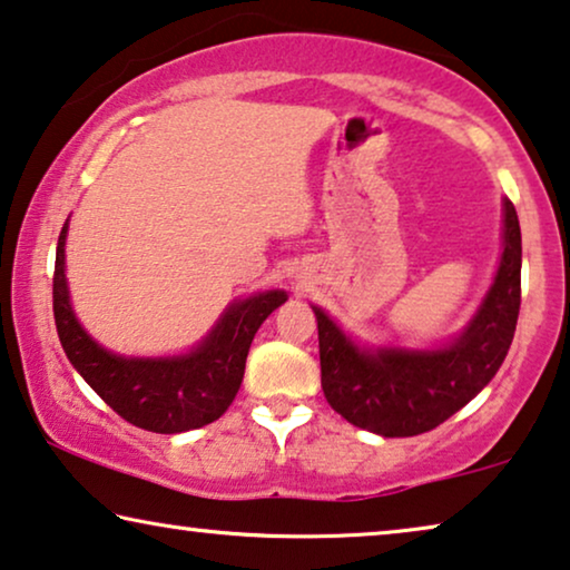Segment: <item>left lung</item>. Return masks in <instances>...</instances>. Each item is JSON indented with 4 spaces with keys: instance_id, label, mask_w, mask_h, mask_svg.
<instances>
[{
    "instance_id": "obj_1",
    "label": "left lung",
    "mask_w": 570,
    "mask_h": 570,
    "mask_svg": "<svg viewBox=\"0 0 570 570\" xmlns=\"http://www.w3.org/2000/svg\"><path fill=\"white\" fill-rule=\"evenodd\" d=\"M521 306V230L505 199V246L495 283L478 316L454 345L433 353H361L324 311L318 357L326 402L363 431L404 439L439 428L490 384L509 353Z\"/></svg>"
}]
</instances>
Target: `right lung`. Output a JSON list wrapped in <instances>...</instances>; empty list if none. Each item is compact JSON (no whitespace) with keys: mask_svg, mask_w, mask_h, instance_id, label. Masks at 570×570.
Masks as SVG:
<instances>
[{"mask_svg":"<svg viewBox=\"0 0 570 570\" xmlns=\"http://www.w3.org/2000/svg\"><path fill=\"white\" fill-rule=\"evenodd\" d=\"M67 223L59 233L53 264V322L69 363L92 392L127 423L153 433H184L213 423L230 407L246 371L252 340L285 293L272 291L230 306L215 332L186 357L174 361H127L98 347L69 306L65 279Z\"/></svg>","mask_w":570,"mask_h":570,"instance_id":"add662e5","label":"right lung"}]
</instances>
